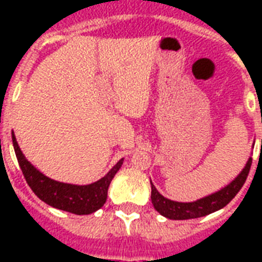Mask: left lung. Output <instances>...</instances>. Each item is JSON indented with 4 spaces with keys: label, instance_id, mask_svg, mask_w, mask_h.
Here are the masks:
<instances>
[{
    "label": "left lung",
    "instance_id": "obj_1",
    "mask_svg": "<svg viewBox=\"0 0 262 262\" xmlns=\"http://www.w3.org/2000/svg\"><path fill=\"white\" fill-rule=\"evenodd\" d=\"M250 167H252V158L248 160V163L242 170V172L230 185H227L222 190L216 191L213 194L208 195V197L197 200L194 203H177V201L164 199L151 182L152 204H154V207L160 215L166 216V217L172 220L195 219V217L209 215L212 212L219 211L223 207H226L238 194V191L242 189L245 181L248 178Z\"/></svg>",
    "mask_w": 262,
    "mask_h": 262
}]
</instances>
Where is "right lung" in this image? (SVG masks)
Instances as JSON below:
<instances>
[{"mask_svg": "<svg viewBox=\"0 0 262 262\" xmlns=\"http://www.w3.org/2000/svg\"><path fill=\"white\" fill-rule=\"evenodd\" d=\"M12 141H13L18 166L21 168L23 175H24L28 186L32 189L35 194L51 207L71 212L75 215H90L104 205L111 179L114 178V175L122 166V159H121L114 167L111 168L106 177L99 179L98 182L85 185V186L57 182L38 171L24 158L13 133H12Z\"/></svg>", "mask_w": 262, "mask_h": 262, "instance_id": "1", "label": "right lung"}]
</instances>
